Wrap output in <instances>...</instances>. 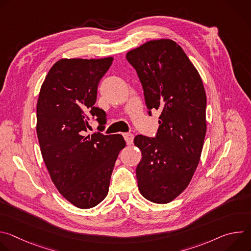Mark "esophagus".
<instances>
[{
    "label": "esophagus",
    "instance_id": "obj_1",
    "mask_svg": "<svg viewBox=\"0 0 251 251\" xmlns=\"http://www.w3.org/2000/svg\"><path fill=\"white\" fill-rule=\"evenodd\" d=\"M123 137L126 141V143L128 145H131L133 143V140H134V135L132 133H124L123 134Z\"/></svg>",
    "mask_w": 251,
    "mask_h": 251
}]
</instances>
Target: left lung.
<instances>
[{"label": "left lung", "instance_id": "8db88e82", "mask_svg": "<svg viewBox=\"0 0 251 251\" xmlns=\"http://www.w3.org/2000/svg\"><path fill=\"white\" fill-rule=\"evenodd\" d=\"M148 114L161 112L154 138L137 135L142 159L136 169L142 196L156 203L176 199L199 165L206 131V96L201 78L182 48L171 40L150 41L130 50Z\"/></svg>", "mask_w": 251, "mask_h": 251}]
</instances>
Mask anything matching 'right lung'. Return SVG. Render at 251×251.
Here are the masks:
<instances>
[{
    "label": "right lung",
    "instance_id": "add662e5",
    "mask_svg": "<svg viewBox=\"0 0 251 251\" xmlns=\"http://www.w3.org/2000/svg\"><path fill=\"white\" fill-rule=\"evenodd\" d=\"M112 57L60 59L50 69L37 104V134L43 159L58 192L79 208H90L108 194L122 135L84 136L89 118L105 128L106 113L95 107L98 83Z\"/></svg>",
    "mask_w": 251,
    "mask_h": 251
}]
</instances>
